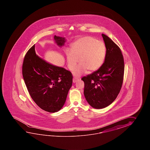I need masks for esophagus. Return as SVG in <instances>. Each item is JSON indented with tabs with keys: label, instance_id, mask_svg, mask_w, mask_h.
Here are the masks:
<instances>
[{
	"label": "esophagus",
	"instance_id": "esophagus-1",
	"mask_svg": "<svg viewBox=\"0 0 150 150\" xmlns=\"http://www.w3.org/2000/svg\"><path fill=\"white\" fill-rule=\"evenodd\" d=\"M78 79L77 78H75V77H74V79H73V83H76V81L78 80Z\"/></svg>",
	"mask_w": 150,
	"mask_h": 150
}]
</instances>
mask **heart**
<instances>
[{
	"label": "heart",
	"instance_id": "heart-1",
	"mask_svg": "<svg viewBox=\"0 0 150 150\" xmlns=\"http://www.w3.org/2000/svg\"><path fill=\"white\" fill-rule=\"evenodd\" d=\"M106 54L107 49L103 42L91 36H83L72 44L71 51H67V65L70 70H74L79 58L80 64L74 74L80 76L87 70L89 72L99 70L104 63Z\"/></svg>",
	"mask_w": 150,
	"mask_h": 150
}]
</instances>
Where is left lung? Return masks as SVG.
<instances>
[{
  "label": "left lung",
  "instance_id": "8db88e82",
  "mask_svg": "<svg viewBox=\"0 0 150 150\" xmlns=\"http://www.w3.org/2000/svg\"><path fill=\"white\" fill-rule=\"evenodd\" d=\"M102 36L107 49L105 62L99 70L81 78L86 100L96 109L105 108L115 100L121 89L125 72L121 49L108 36Z\"/></svg>",
  "mask_w": 150,
  "mask_h": 150
}]
</instances>
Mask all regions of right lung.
Listing matches in <instances>:
<instances>
[{
  "label": "right lung",
  "mask_w": 150,
  "mask_h": 150,
  "mask_svg": "<svg viewBox=\"0 0 150 150\" xmlns=\"http://www.w3.org/2000/svg\"><path fill=\"white\" fill-rule=\"evenodd\" d=\"M56 43L62 46L64 38L54 35ZM23 76L33 101L46 112L59 111L64 105L72 84V74L63 67L48 63L36 54L35 45L25 54Z\"/></svg>",
  "instance_id": "right-lung-1"
}]
</instances>
